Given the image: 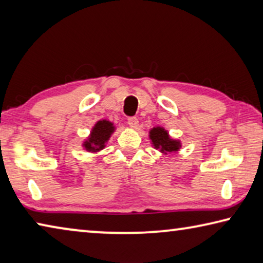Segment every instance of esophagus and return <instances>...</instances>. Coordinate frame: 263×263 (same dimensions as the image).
I'll use <instances>...</instances> for the list:
<instances>
[{"label":"esophagus","instance_id":"34e87169","mask_svg":"<svg viewBox=\"0 0 263 263\" xmlns=\"http://www.w3.org/2000/svg\"><path fill=\"white\" fill-rule=\"evenodd\" d=\"M127 123L128 125H130L131 128H137L138 125H139V122H138V119L136 117H130L127 119Z\"/></svg>","mask_w":263,"mask_h":263}]
</instances>
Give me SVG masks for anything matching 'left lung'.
<instances>
[{
  "label": "left lung",
  "mask_w": 263,
  "mask_h": 263,
  "mask_svg": "<svg viewBox=\"0 0 263 263\" xmlns=\"http://www.w3.org/2000/svg\"><path fill=\"white\" fill-rule=\"evenodd\" d=\"M148 137L153 147L162 154L177 153L182 147V142L179 139H174L169 136V132L162 126L151 128Z\"/></svg>",
  "instance_id": "1"
}]
</instances>
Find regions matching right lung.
Segmentation results:
<instances>
[{
    "label": "right lung",
    "instance_id": "add662e5",
    "mask_svg": "<svg viewBox=\"0 0 263 263\" xmlns=\"http://www.w3.org/2000/svg\"><path fill=\"white\" fill-rule=\"evenodd\" d=\"M116 131V126L108 119L97 121L91 127L89 136L82 141V147L87 152L97 154L106 147V142Z\"/></svg>",
    "mask_w": 263,
    "mask_h": 263
}]
</instances>
